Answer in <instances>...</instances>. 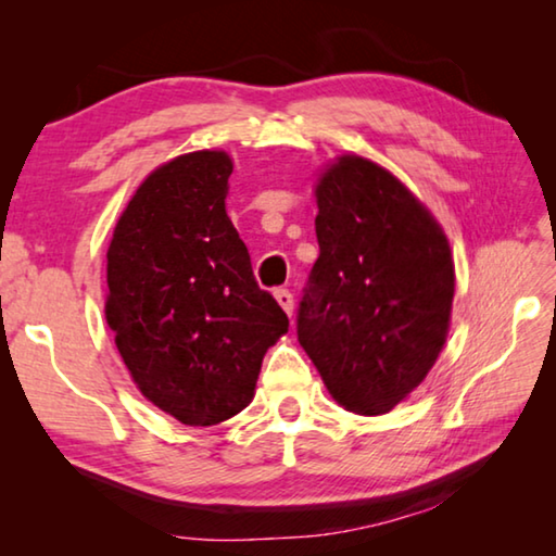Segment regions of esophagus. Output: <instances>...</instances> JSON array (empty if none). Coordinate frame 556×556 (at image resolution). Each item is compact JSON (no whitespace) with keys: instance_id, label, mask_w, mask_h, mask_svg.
Returning <instances> with one entry per match:
<instances>
[{"instance_id":"34e87169","label":"esophagus","mask_w":556,"mask_h":556,"mask_svg":"<svg viewBox=\"0 0 556 556\" xmlns=\"http://www.w3.org/2000/svg\"><path fill=\"white\" fill-rule=\"evenodd\" d=\"M275 299L279 301V306L291 316L294 314V294L289 289H275Z\"/></svg>"}]
</instances>
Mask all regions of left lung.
Instances as JSON below:
<instances>
[{"label":"left lung","mask_w":556,"mask_h":556,"mask_svg":"<svg viewBox=\"0 0 556 556\" xmlns=\"http://www.w3.org/2000/svg\"><path fill=\"white\" fill-rule=\"evenodd\" d=\"M314 262L296 336L331 397L384 414L446 343L454 260L441 225L388 168L343 154L316 186Z\"/></svg>","instance_id":"obj_1"}]
</instances>
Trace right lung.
Returning a JSON list of instances; mask_svg holds the SVG:
<instances>
[{
  "label": "right lung",
  "instance_id": "1",
  "mask_svg": "<svg viewBox=\"0 0 556 556\" xmlns=\"http://www.w3.org/2000/svg\"><path fill=\"white\" fill-rule=\"evenodd\" d=\"M225 152L176 156L149 174L108 248L105 318L139 392L188 427L255 397L267 348L289 318L252 275L225 213Z\"/></svg>",
  "mask_w": 556,
  "mask_h": 556
}]
</instances>
